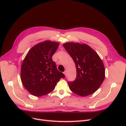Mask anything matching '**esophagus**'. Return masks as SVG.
Masks as SVG:
<instances>
[{"label":"esophagus","instance_id":"34e87169","mask_svg":"<svg viewBox=\"0 0 126 126\" xmlns=\"http://www.w3.org/2000/svg\"><path fill=\"white\" fill-rule=\"evenodd\" d=\"M64 75H65V76H67V71L66 70H65V71L64 72Z\"/></svg>","mask_w":126,"mask_h":126}]
</instances>
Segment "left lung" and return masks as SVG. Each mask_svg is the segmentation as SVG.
<instances>
[{"instance_id": "8db88e82", "label": "left lung", "mask_w": 126, "mask_h": 126, "mask_svg": "<svg viewBox=\"0 0 126 126\" xmlns=\"http://www.w3.org/2000/svg\"><path fill=\"white\" fill-rule=\"evenodd\" d=\"M63 46L72 58L77 70L75 81L67 83L71 91L81 96L93 94L105 78V68L101 59L86 44L69 42Z\"/></svg>"}]
</instances>
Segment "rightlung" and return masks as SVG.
I'll return each mask as SVG.
<instances>
[{
	"mask_svg": "<svg viewBox=\"0 0 126 126\" xmlns=\"http://www.w3.org/2000/svg\"><path fill=\"white\" fill-rule=\"evenodd\" d=\"M59 44L50 40L41 42L32 47L25 56L21 65V79L31 95L40 97L48 94L65 77L52 60Z\"/></svg>",
	"mask_w": 126,
	"mask_h": 126,
	"instance_id": "1",
	"label": "right lung"
}]
</instances>
